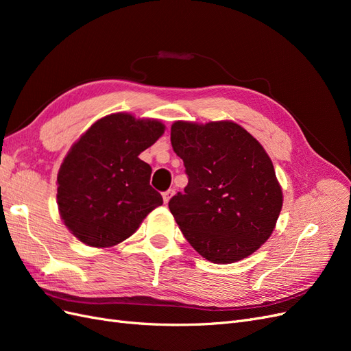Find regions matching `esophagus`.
<instances>
[{"mask_svg": "<svg viewBox=\"0 0 351 351\" xmlns=\"http://www.w3.org/2000/svg\"><path fill=\"white\" fill-rule=\"evenodd\" d=\"M173 195H174V189H169V190H167V192H164L162 193V199H164V204H168L169 202V199L173 197Z\"/></svg>", "mask_w": 351, "mask_h": 351, "instance_id": "1", "label": "esophagus"}]
</instances>
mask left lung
Segmentation results:
<instances>
[{
  "instance_id": "1",
  "label": "left lung",
  "mask_w": 351,
  "mask_h": 351,
  "mask_svg": "<svg viewBox=\"0 0 351 351\" xmlns=\"http://www.w3.org/2000/svg\"><path fill=\"white\" fill-rule=\"evenodd\" d=\"M173 149L189 183L168 208L200 256L234 263L267 241L282 208V190L271 158L234 121H176Z\"/></svg>"
}]
</instances>
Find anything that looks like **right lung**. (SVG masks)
I'll list each match as a JSON object with an SVG mask.
<instances>
[{"mask_svg":"<svg viewBox=\"0 0 351 351\" xmlns=\"http://www.w3.org/2000/svg\"><path fill=\"white\" fill-rule=\"evenodd\" d=\"M164 132L159 120L115 112L73 143L57 176V205L74 237L90 247H112L162 205L149 184L152 168L139 155Z\"/></svg>","mask_w":351,"mask_h":351,"instance_id":"right-lung-1","label":"right lung"}]
</instances>
